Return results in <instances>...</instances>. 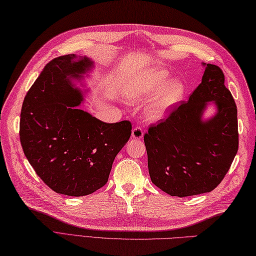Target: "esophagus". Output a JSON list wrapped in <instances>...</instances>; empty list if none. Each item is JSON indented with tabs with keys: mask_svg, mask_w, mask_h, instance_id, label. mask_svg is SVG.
<instances>
[{
	"mask_svg": "<svg viewBox=\"0 0 256 256\" xmlns=\"http://www.w3.org/2000/svg\"><path fill=\"white\" fill-rule=\"evenodd\" d=\"M143 136V130L141 127L136 126L132 129V138L134 139H141Z\"/></svg>",
	"mask_w": 256,
	"mask_h": 256,
	"instance_id": "1",
	"label": "esophagus"
}]
</instances>
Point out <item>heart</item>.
I'll use <instances>...</instances> for the list:
<instances>
[{
  "label": "heart",
  "instance_id": "1",
  "mask_svg": "<svg viewBox=\"0 0 256 256\" xmlns=\"http://www.w3.org/2000/svg\"><path fill=\"white\" fill-rule=\"evenodd\" d=\"M168 77L170 72L165 68L154 67L138 74L129 81L126 96L130 102H144L158 93L146 110V116L148 120H160L184 96V86L182 81L172 79L166 83Z\"/></svg>",
  "mask_w": 256,
  "mask_h": 256
}]
</instances>
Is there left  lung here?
Returning <instances> with one entry per match:
<instances>
[{
  "instance_id": "8db88e82",
  "label": "left lung",
  "mask_w": 256,
  "mask_h": 256,
  "mask_svg": "<svg viewBox=\"0 0 256 256\" xmlns=\"http://www.w3.org/2000/svg\"><path fill=\"white\" fill-rule=\"evenodd\" d=\"M216 115L200 120L208 102ZM152 182L172 196H190L214 190L226 176L238 152L236 105L220 67L208 64L202 82L188 102L172 108L144 134Z\"/></svg>"
}]
</instances>
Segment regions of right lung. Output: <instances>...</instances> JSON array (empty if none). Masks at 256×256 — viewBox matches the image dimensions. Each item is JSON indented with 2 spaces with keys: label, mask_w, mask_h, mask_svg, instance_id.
<instances>
[{
  "label": "right lung",
  "mask_w": 256,
  "mask_h": 256,
  "mask_svg": "<svg viewBox=\"0 0 256 256\" xmlns=\"http://www.w3.org/2000/svg\"><path fill=\"white\" fill-rule=\"evenodd\" d=\"M67 54L43 68L24 98L20 138L24 153L43 182L60 194L82 196L106 184L132 122L106 124L76 106L81 92L70 79L92 65Z\"/></svg>",
  "instance_id": "obj_1"
}]
</instances>
